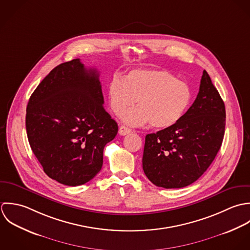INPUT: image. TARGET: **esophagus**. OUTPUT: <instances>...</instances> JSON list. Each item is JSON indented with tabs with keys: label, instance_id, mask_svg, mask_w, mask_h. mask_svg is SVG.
I'll return each instance as SVG.
<instances>
[{
	"label": "esophagus",
	"instance_id": "1",
	"mask_svg": "<svg viewBox=\"0 0 250 250\" xmlns=\"http://www.w3.org/2000/svg\"><path fill=\"white\" fill-rule=\"evenodd\" d=\"M130 132H131V129L126 127V126H125V125H121L120 128H119V134L120 135H126V134H128Z\"/></svg>",
	"mask_w": 250,
	"mask_h": 250
}]
</instances>
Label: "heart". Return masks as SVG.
<instances>
[{
  "label": "heart",
  "instance_id": "1",
  "mask_svg": "<svg viewBox=\"0 0 250 250\" xmlns=\"http://www.w3.org/2000/svg\"><path fill=\"white\" fill-rule=\"evenodd\" d=\"M111 110L121 115L137 100L139 106L125 112L123 121L130 125L150 123L166 129L180 122L188 109L192 95L189 87L164 70L134 69L124 80L116 75L107 86Z\"/></svg>",
  "mask_w": 250,
  "mask_h": 250
}]
</instances>
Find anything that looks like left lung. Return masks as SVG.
Returning <instances> with one entry per match:
<instances>
[{
    "mask_svg": "<svg viewBox=\"0 0 250 250\" xmlns=\"http://www.w3.org/2000/svg\"><path fill=\"white\" fill-rule=\"evenodd\" d=\"M225 105L206 70L193 104L174 126L147 134L143 170L159 188H181L197 181L221 147Z\"/></svg>",
    "mask_w": 250,
    "mask_h": 250,
    "instance_id": "1",
    "label": "left lung"
}]
</instances>
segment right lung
Listing matches in <instances>:
<instances>
[{
    "mask_svg": "<svg viewBox=\"0 0 250 250\" xmlns=\"http://www.w3.org/2000/svg\"><path fill=\"white\" fill-rule=\"evenodd\" d=\"M100 73L79 59L53 68L32 94L26 130L45 174L76 187L95 178L118 125L103 107Z\"/></svg>",
    "mask_w": 250,
    "mask_h": 250,
    "instance_id": "right-lung-1",
    "label": "right lung"
}]
</instances>
